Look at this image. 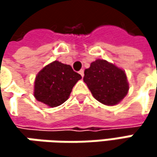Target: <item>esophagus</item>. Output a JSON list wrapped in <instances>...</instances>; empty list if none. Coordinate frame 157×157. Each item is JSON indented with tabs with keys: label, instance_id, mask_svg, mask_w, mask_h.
<instances>
[{
	"label": "esophagus",
	"instance_id": "1",
	"mask_svg": "<svg viewBox=\"0 0 157 157\" xmlns=\"http://www.w3.org/2000/svg\"><path fill=\"white\" fill-rule=\"evenodd\" d=\"M79 74L81 75V76H82V77H83V75H84V73H83V70H80V71H79Z\"/></svg>",
	"mask_w": 157,
	"mask_h": 157
}]
</instances>
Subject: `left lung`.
Masks as SVG:
<instances>
[{
    "label": "left lung",
    "instance_id": "8db88e82",
    "mask_svg": "<svg viewBox=\"0 0 157 157\" xmlns=\"http://www.w3.org/2000/svg\"><path fill=\"white\" fill-rule=\"evenodd\" d=\"M83 82L93 96L105 105H114L127 94L129 84L125 73L105 60L93 62L84 71Z\"/></svg>",
    "mask_w": 157,
    "mask_h": 157
}]
</instances>
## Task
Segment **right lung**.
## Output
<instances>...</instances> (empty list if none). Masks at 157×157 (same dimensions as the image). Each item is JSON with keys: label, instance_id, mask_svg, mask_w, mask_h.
Wrapping results in <instances>:
<instances>
[{"label": "right lung", "instance_id": "right-lung-1", "mask_svg": "<svg viewBox=\"0 0 157 157\" xmlns=\"http://www.w3.org/2000/svg\"><path fill=\"white\" fill-rule=\"evenodd\" d=\"M82 76L73 68L54 61L43 68L34 82V97L51 107L63 104Z\"/></svg>", "mask_w": 157, "mask_h": 157}]
</instances>
